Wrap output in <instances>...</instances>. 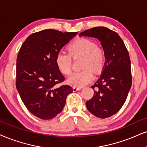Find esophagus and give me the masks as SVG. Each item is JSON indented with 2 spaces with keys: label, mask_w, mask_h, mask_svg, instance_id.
<instances>
[{
  "label": "esophagus",
  "mask_w": 147,
  "mask_h": 147,
  "mask_svg": "<svg viewBox=\"0 0 147 147\" xmlns=\"http://www.w3.org/2000/svg\"><path fill=\"white\" fill-rule=\"evenodd\" d=\"M81 87H76V86H74L73 87V90H74V92H76V91H78V90H81Z\"/></svg>",
  "instance_id": "34e87169"
}]
</instances>
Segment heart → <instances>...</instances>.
I'll use <instances>...</instances> for the list:
<instances>
[{
	"label": "heart",
	"instance_id": "heart-1",
	"mask_svg": "<svg viewBox=\"0 0 147 147\" xmlns=\"http://www.w3.org/2000/svg\"><path fill=\"white\" fill-rule=\"evenodd\" d=\"M68 52L61 50L56 56L55 62L60 71L65 75L71 72L72 57L83 56L82 67L84 69L72 74L67 80L71 86L82 87L93 78V73L98 74L104 69L105 54L100 48H97L95 41L81 38L74 41L69 46Z\"/></svg>",
	"mask_w": 147,
	"mask_h": 147
}]
</instances>
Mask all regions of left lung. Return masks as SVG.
I'll use <instances>...</instances> for the list:
<instances>
[{"label": "left lung", "mask_w": 147, "mask_h": 147, "mask_svg": "<svg viewBox=\"0 0 147 147\" xmlns=\"http://www.w3.org/2000/svg\"><path fill=\"white\" fill-rule=\"evenodd\" d=\"M79 36L98 39L106 59L100 77L91 86L94 95L86 102V108L95 117H110L123 106L131 86L129 53L120 36L106 27L92 28Z\"/></svg>", "instance_id": "8db88e82"}]
</instances>
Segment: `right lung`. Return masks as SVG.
<instances>
[{"label": "right lung", "mask_w": 147, "mask_h": 147, "mask_svg": "<svg viewBox=\"0 0 147 147\" xmlns=\"http://www.w3.org/2000/svg\"><path fill=\"white\" fill-rule=\"evenodd\" d=\"M77 32L46 29L27 37L16 63V88L22 101L33 115L43 120L61 113L67 96L73 92L67 85L58 87L65 77L55 62L58 52Z\"/></svg>", "instance_id": "add662e5"}]
</instances>
